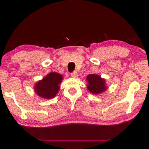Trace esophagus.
I'll return each instance as SVG.
<instances>
[{
  "label": "esophagus",
  "mask_w": 149,
  "mask_h": 149,
  "mask_svg": "<svg viewBox=\"0 0 149 149\" xmlns=\"http://www.w3.org/2000/svg\"><path fill=\"white\" fill-rule=\"evenodd\" d=\"M70 76L72 78H77L78 77V73L77 72H72L71 74H70Z\"/></svg>",
  "instance_id": "obj_1"
}]
</instances>
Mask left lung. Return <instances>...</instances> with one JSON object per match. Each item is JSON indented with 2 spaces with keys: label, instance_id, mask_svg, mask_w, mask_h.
<instances>
[{
  "label": "left lung",
  "instance_id": "1",
  "mask_svg": "<svg viewBox=\"0 0 149 149\" xmlns=\"http://www.w3.org/2000/svg\"><path fill=\"white\" fill-rule=\"evenodd\" d=\"M86 80L88 81L87 88L91 93L97 95L104 92L107 89L105 84L106 81L97 74H89L86 77Z\"/></svg>",
  "mask_w": 149,
  "mask_h": 149
}]
</instances>
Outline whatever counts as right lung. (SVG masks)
I'll return each mask as SVG.
<instances>
[{"label":"right lung","instance_id":"right-lung-1","mask_svg":"<svg viewBox=\"0 0 149 149\" xmlns=\"http://www.w3.org/2000/svg\"><path fill=\"white\" fill-rule=\"evenodd\" d=\"M62 81V74L54 72H50L35 84V93L39 97L47 99L54 98L60 89L59 84H61Z\"/></svg>","mask_w":149,"mask_h":149}]
</instances>
